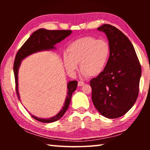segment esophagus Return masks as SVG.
Instances as JSON below:
<instances>
[{
  "label": "esophagus",
  "instance_id": "obj_1",
  "mask_svg": "<svg viewBox=\"0 0 150 150\" xmlns=\"http://www.w3.org/2000/svg\"><path fill=\"white\" fill-rule=\"evenodd\" d=\"M84 85H85V83L83 82H81V81H79V82H78L79 87H82V86H83Z\"/></svg>",
  "mask_w": 150,
  "mask_h": 150
}]
</instances>
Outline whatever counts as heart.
Returning a JSON list of instances; mask_svg holds the SVG:
<instances>
[{"label": "heart", "instance_id": "obj_1", "mask_svg": "<svg viewBox=\"0 0 150 150\" xmlns=\"http://www.w3.org/2000/svg\"><path fill=\"white\" fill-rule=\"evenodd\" d=\"M67 55H63L66 70L74 73L81 63V71L88 77H96L105 69L110 55V47L105 40L85 36L68 45Z\"/></svg>", "mask_w": 150, "mask_h": 150}]
</instances>
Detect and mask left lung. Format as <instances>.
Listing matches in <instances>:
<instances>
[{"instance_id": "obj_1", "label": "left lung", "mask_w": 150, "mask_h": 150, "mask_svg": "<svg viewBox=\"0 0 150 150\" xmlns=\"http://www.w3.org/2000/svg\"><path fill=\"white\" fill-rule=\"evenodd\" d=\"M97 30L107 37L110 55L104 71L90 81L92 101L101 115L117 118L136 103L141 65L133 45L120 30L110 24H103Z\"/></svg>"}]
</instances>
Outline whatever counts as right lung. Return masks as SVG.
<instances>
[{
	"mask_svg": "<svg viewBox=\"0 0 150 150\" xmlns=\"http://www.w3.org/2000/svg\"><path fill=\"white\" fill-rule=\"evenodd\" d=\"M71 30H49L44 28H40L35 31L30 35V37L26 40L21 48L17 52L16 57H15L14 63V74L16 83V93L18 97L20 99V95L18 92V70L21 62L29 55L35 53L42 52V51H49L55 50L54 45L62 42L65 38L71 34ZM67 93L66 96L65 103L63 104L62 108L56 115L53 117L48 118H38L37 116L32 115V117L38 120L41 122L50 123L55 122L62 117L65 113L66 110L69 107V104L71 99L72 94L76 90L77 87V81H71L67 83Z\"/></svg>",
	"mask_w": 150,
	"mask_h": 150,
	"instance_id": "add662e5",
	"label": "right lung"
}]
</instances>
